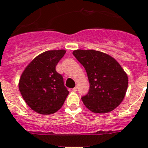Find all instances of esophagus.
<instances>
[{
	"instance_id": "esophagus-1",
	"label": "esophagus",
	"mask_w": 148,
	"mask_h": 148,
	"mask_svg": "<svg viewBox=\"0 0 148 148\" xmlns=\"http://www.w3.org/2000/svg\"><path fill=\"white\" fill-rule=\"evenodd\" d=\"M77 87L73 88V91H74V92H75V91H77Z\"/></svg>"
}]
</instances>
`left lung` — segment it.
<instances>
[{"mask_svg": "<svg viewBox=\"0 0 148 148\" xmlns=\"http://www.w3.org/2000/svg\"><path fill=\"white\" fill-rule=\"evenodd\" d=\"M74 57L85 68L90 83L84 104L94 113L106 114L120 105L126 95L128 77L120 64L108 53L95 50H75Z\"/></svg>", "mask_w": 148, "mask_h": 148, "instance_id": "left-lung-1", "label": "left lung"}]
</instances>
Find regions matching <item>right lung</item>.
<instances>
[{
  "mask_svg": "<svg viewBox=\"0 0 148 148\" xmlns=\"http://www.w3.org/2000/svg\"><path fill=\"white\" fill-rule=\"evenodd\" d=\"M65 50L43 52L34 58L20 77V92L27 104L40 114H52L62 107L69 91L56 66Z\"/></svg>",
  "mask_w": 148,
  "mask_h": 148,
  "instance_id": "add662e5",
  "label": "right lung"
}]
</instances>
